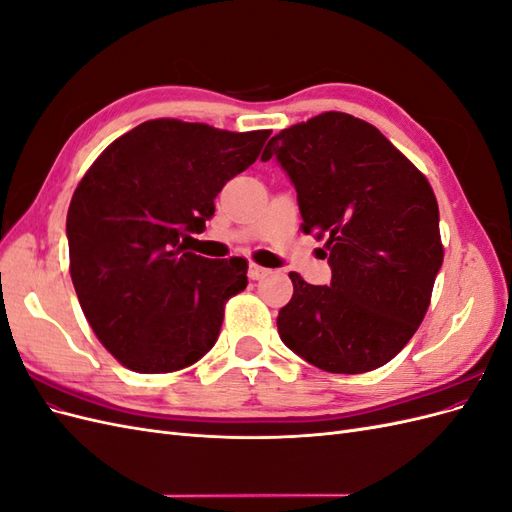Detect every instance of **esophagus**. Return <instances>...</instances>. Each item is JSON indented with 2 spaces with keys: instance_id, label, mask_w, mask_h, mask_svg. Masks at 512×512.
<instances>
[{
  "instance_id": "esophagus-1",
  "label": "esophagus",
  "mask_w": 512,
  "mask_h": 512,
  "mask_svg": "<svg viewBox=\"0 0 512 512\" xmlns=\"http://www.w3.org/2000/svg\"><path fill=\"white\" fill-rule=\"evenodd\" d=\"M269 273V269L265 267H258V265H250V271H247V275H250V280H262Z\"/></svg>"
}]
</instances>
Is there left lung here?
<instances>
[{
	"label": "left lung",
	"instance_id": "1",
	"mask_svg": "<svg viewBox=\"0 0 512 512\" xmlns=\"http://www.w3.org/2000/svg\"><path fill=\"white\" fill-rule=\"evenodd\" d=\"M297 190L305 235L324 241L331 286L290 273L282 342L331 374L389 363L423 322L444 260L440 211L427 177L371 123L329 111L275 134Z\"/></svg>",
	"mask_w": 512,
	"mask_h": 512
}]
</instances>
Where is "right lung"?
<instances>
[{
    "label": "right lung",
    "instance_id": "add662e5",
    "mask_svg": "<svg viewBox=\"0 0 512 512\" xmlns=\"http://www.w3.org/2000/svg\"><path fill=\"white\" fill-rule=\"evenodd\" d=\"M271 130L228 132L151 119L89 166L68 209L70 275L100 344L136 374L196 363L224 307L247 286V260L183 247L215 213L226 181L252 166Z\"/></svg>",
    "mask_w": 512,
    "mask_h": 512
}]
</instances>
